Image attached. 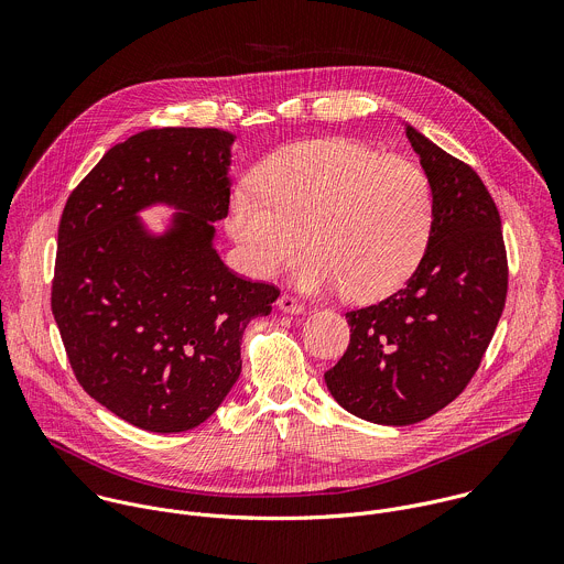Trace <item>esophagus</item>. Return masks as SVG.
I'll return each mask as SVG.
<instances>
[{
    "label": "esophagus",
    "mask_w": 564,
    "mask_h": 564,
    "mask_svg": "<svg viewBox=\"0 0 564 564\" xmlns=\"http://www.w3.org/2000/svg\"><path fill=\"white\" fill-rule=\"evenodd\" d=\"M276 305H279V310H283V312H288V314H303V312H305V305L299 303L294 296H288V294H283V296L276 301Z\"/></svg>",
    "instance_id": "34e87169"
}]
</instances>
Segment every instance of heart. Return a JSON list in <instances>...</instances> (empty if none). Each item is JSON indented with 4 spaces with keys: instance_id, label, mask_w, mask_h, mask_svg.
Segmentation results:
<instances>
[{
    "instance_id": "b5f03b06",
    "label": "heart",
    "mask_w": 564,
    "mask_h": 564,
    "mask_svg": "<svg viewBox=\"0 0 564 564\" xmlns=\"http://www.w3.org/2000/svg\"><path fill=\"white\" fill-rule=\"evenodd\" d=\"M259 189L231 194L227 229L257 276L296 270L303 292L341 288L348 301L390 296L422 265L435 194L413 160L348 140L285 144L257 170Z\"/></svg>"
}]
</instances>
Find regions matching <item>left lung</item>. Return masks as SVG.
<instances>
[{
	"label": "left lung",
	"instance_id": "left-lung-1",
	"mask_svg": "<svg viewBox=\"0 0 564 564\" xmlns=\"http://www.w3.org/2000/svg\"><path fill=\"white\" fill-rule=\"evenodd\" d=\"M404 129L433 183L431 243L404 288L346 312L350 346L324 375L341 409L383 426L417 424L466 388L509 283L502 223L485 183L415 127Z\"/></svg>",
	"mask_w": 564,
	"mask_h": 564
}]
</instances>
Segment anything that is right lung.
Segmentation results:
<instances>
[{
	"mask_svg": "<svg viewBox=\"0 0 564 564\" xmlns=\"http://www.w3.org/2000/svg\"><path fill=\"white\" fill-rule=\"evenodd\" d=\"M236 135L147 129L111 147L66 200L51 307L83 388L151 433L203 424L240 375V341L274 285L236 276L214 248ZM177 212L163 230L139 216Z\"/></svg>",
	"mask_w": 564,
	"mask_h": 564,
	"instance_id": "add662e5",
	"label": "right lung"
}]
</instances>
